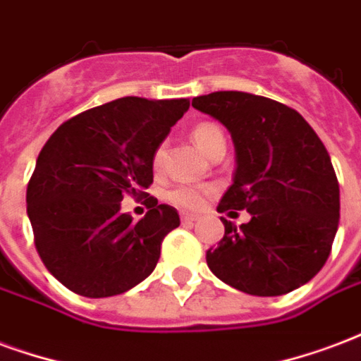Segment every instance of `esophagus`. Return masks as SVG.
Here are the masks:
<instances>
[{"label": "esophagus", "instance_id": "obj_1", "mask_svg": "<svg viewBox=\"0 0 361 361\" xmlns=\"http://www.w3.org/2000/svg\"><path fill=\"white\" fill-rule=\"evenodd\" d=\"M195 220H197V214H185V212L181 214V221L183 224H193Z\"/></svg>", "mask_w": 361, "mask_h": 361}]
</instances>
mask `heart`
<instances>
[{"label": "heart", "mask_w": 361, "mask_h": 361, "mask_svg": "<svg viewBox=\"0 0 361 361\" xmlns=\"http://www.w3.org/2000/svg\"><path fill=\"white\" fill-rule=\"evenodd\" d=\"M191 137H193L195 145L199 147L207 157L218 145H226V135L221 132V128L212 124V122L197 124L193 128V132H191ZM162 159H164V147H159L153 157L154 168H159L162 164ZM212 191L214 189L208 188V185H178V188L168 191L166 199L172 207L180 208V210H199Z\"/></svg>", "instance_id": "heart-1"}]
</instances>
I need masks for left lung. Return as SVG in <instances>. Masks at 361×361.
I'll return each instance as SVG.
<instances>
[{"label": "left lung", "instance_id": "left-lung-1", "mask_svg": "<svg viewBox=\"0 0 361 361\" xmlns=\"http://www.w3.org/2000/svg\"><path fill=\"white\" fill-rule=\"evenodd\" d=\"M197 111L226 126L235 145L233 183L218 212L247 210L239 228L224 221V239L207 264L229 287L279 296L302 287L327 262L341 216L338 181L327 149L300 114L245 92L193 97Z\"/></svg>", "mask_w": 361, "mask_h": 361}]
</instances>
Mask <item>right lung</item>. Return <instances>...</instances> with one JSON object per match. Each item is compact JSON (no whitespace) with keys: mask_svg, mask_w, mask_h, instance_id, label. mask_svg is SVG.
I'll use <instances>...</instances> for the list:
<instances>
[{"mask_svg":"<svg viewBox=\"0 0 361 361\" xmlns=\"http://www.w3.org/2000/svg\"><path fill=\"white\" fill-rule=\"evenodd\" d=\"M188 109L189 99H116L66 120L39 151L26 212L39 258L66 289L105 298L153 274L180 214L151 197L135 221L120 202L147 195L154 151Z\"/></svg>","mask_w":361,"mask_h":361,"instance_id":"add662e5","label":"right lung"}]
</instances>
